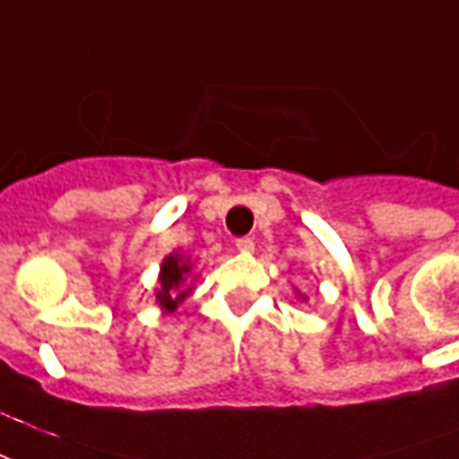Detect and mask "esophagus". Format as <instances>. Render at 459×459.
<instances>
[{
	"instance_id": "esophagus-1",
	"label": "esophagus",
	"mask_w": 459,
	"mask_h": 459,
	"mask_svg": "<svg viewBox=\"0 0 459 459\" xmlns=\"http://www.w3.org/2000/svg\"><path fill=\"white\" fill-rule=\"evenodd\" d=\"M236 248H238L240 253H250V250L255 248V243H253V238H248V236H243V238L236 240Z\"/></svg>"
}]
</instances>
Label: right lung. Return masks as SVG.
<instances>
[{
	"label": "right lung",
	"mask_w": 459,
	"mask_h": 459,
	"mask_svg": "<svg viewBox=\"0 0 459 459\" xmlns=\"http://www.w3.org/2000/svg\"><path fill=\"white\" fill-rule=\"evenodd\" d=\"M189 263H184L181 255H169L161 263L160 290H157V302L167 312H174L181 299L186 298L191 288H184V280L189 275Z\"/></svg>",
	"instance_id": "add662e5"
}]
</instances>
